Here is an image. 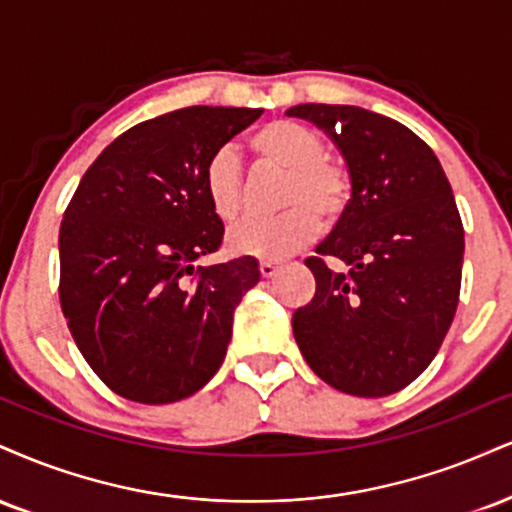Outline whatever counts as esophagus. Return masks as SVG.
Wrapping results in <instances>:
<instances>
[{
    "label": "esophagus",
    "mask_w": 512,
    "mask_h": 512,
    "mask_svg": "<svg viewBox=\"0 0 512 512\" xmlns=\"http://www.w3.org/2000/svg\"><path fill=\"white\" fill-rule=\"evenodd\" d=\"M260 274L264 279H272V276L279 274V264L276 262H260Z\"/></svg>",
    "instance_id": "obj_1"
}]
</instances>
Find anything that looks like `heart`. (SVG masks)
Instances as JSON below:
<instances>
[{
	"mask_svg": "<svg viewBox=\"0 0 512 512\" xmlns=\"http://www.w3.org/2000/svg\"><path fill=\"white\" fill-rule=\"evenodd\" d=\"M255 155L288 169L279 217H248L233 226L226 248L238 257L276 262L303 248L319 231V215L336 217L348 200L350 181L341 164L322 157V138L295 121L264 123L250 135ZM205 193L219 219L231 221L240 209V164L236 152L221 147L205 166Z\"/></svg>",
	"mask_w": 512,
	"mask_h": 512,
	"instance_id": "b5f03b06",
	"label": "heart"
}]
</instances>
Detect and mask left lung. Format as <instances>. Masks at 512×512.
I'll list each match as a JSON object with an SVG mask.
<instances>
[{"instance_id":"obj_1","label":"left lung","mask_w":512,"mask_h":512,"mask_svg":"<svg viewBox=\"0 0 512 512\" xmlns=\"http://www.w3.org/2000/svg\"><path fill=\"white\" fill-rule=\"evenodd\" d=\"M286 114L329 135L350 176L336 229L305 260L317 291L295 310V343L334 389L391 396L429 367L458 307L465 233L451 183L432 147L389 116L350 104Z\"/></svg>"}]
</instances>
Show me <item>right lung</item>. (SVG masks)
Wrapping results in <instances>:
<instances>
[{
    "label": "right lung",
    "instance_id": "1",
    "mask_svg": "<svg viewBox=\"0 0 512 512\" xmlns=\"http://www.w3.org/2000/svg\"><path fill=\"white\" fill-rule=\"evenodd\" d=\"M260 114L186 107L138 123L104 147L66 207L61 310L92 372L123 398L176 403L224 362L233 310L260 264L195 267L224 236L205 166Z\"/></svg>",
    "mask_w": 512,
    "mask_h": 512
}]
</instances>
